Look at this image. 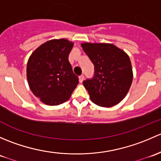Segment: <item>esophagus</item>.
Returning <instances> with one entry per match:
<instances>
[{"instance_id":"obj_1","label":"esophagus","mask_w":161,"mask_h":161,"mask_svg":"<svg viewBox=\"0 0 161 161\" xmlns=\"http://www.w3.org/2000/svg\"><path fill=\"white\" fill-rule=\"evenodd\" d=\"M79 82H80L81 83H82V82L84 81V75H82L79 76Z\"/></svg>"}]
</instances>
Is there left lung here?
<instances>
[{
  "label": "left lung",
  "mask_w": 161,
  "mask_h": 161,
  "mask_svg": "<svg viewBox=\"0 0 161 161\" xmlns=\"http://www.w3.org/2000/svg\"><path fill=\"white\" fill-rule=\"evenodd\" d=\"M81 46L95 69L93 78L83 82L90 100L103 108L119 103L126 97L132 82L129 55L112 43H83Z\"/></svg>",
  "instance_id": "obj_1"
}]
</instances>
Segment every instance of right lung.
Here are the masks:
<instances>
[{"label":"right lung","instance_id":"obj_1","mask_svg":"<svg viewBox=\"0 0 161 161\" xmlns=\"http://www.w3.org/2000/svg\"><path fill=\"white\" fill-rule=\"evenodd\" d=\"M74 43L66 39L51 40L36 48L28 60L26 76L32 93L50 106L64 103L79 84L69 61Z\"/></svg>","mask_w":161,"mask_h":161}]
</instances>
